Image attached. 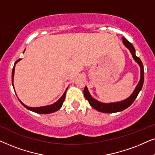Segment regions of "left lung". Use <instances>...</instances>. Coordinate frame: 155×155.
Segmentation results:
<instances>
[{
  "label": "left lung",
  "instance_id": "obj_1",
  "mask_svg": "<svg viewBox=\"0 0 155 155\" xmlns=\"http://www.w3.org/2000/svg\"><path fill=\"white\" fill-rule=\"evenodd\" d=\"M123 43L127 49H129V51H130L133 58L134 59L136 62L138 64V65L140 67V81L138 82L137 85L136 86V87L130 96L128 98H127L125 100L121 101H117V102H113V103H102L101 101H98V100L95 99L90 94L89 91H88V88L86 87L84 89V96L86 100L88 101L91 106L93 107L94 109H96L99 112L102 113H117L120 112V111L124 110L125 109L132 105V104L134 102V101L135 100V98H137L138 94H139L140 91H141L142 86H143L144 83V67L142 62L140 60L139 57H137L135 55V49L134 48L133 45L131 44L129 41H127L125 38H122Z\"/></svg>",
  "mask_w": 155,
  "mask_h": 155
}]
</instances>
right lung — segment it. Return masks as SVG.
<instances>
[{"mask_svg": "<svg viewBox=\"0 0 155 155\" xmlns=\"http://www.w3.org/2000/svg\"><path fill=\"white\" fill-rule=\"evenodd\" d=\"M25 50L23 51V53L25 52ZM21 60V59H18L15 61V64H14V67H13V71H12V83H13V86L14 87V85H13V79H14V74H15V64H17L18 61ZM68 89V87L66 91L64 93L62 96L57 101H56L55 103H54V104H51V105H48V106H40V107H29L28 106H26V105H25L23 103H22L21 101L20 100L19 98V101L21 103V104L25 108H26L27 109H28V110H30L31 111H33V112L35 113H39V114H49V113H54V112H56L58 110H59L61 108V106H62V104H63V102L65 100V96H66V93H67V91ZM15 90V89H14Z\"/></svg>", "mask_w": 155, "mask_h": 155, "instance_id": "add662e5", "label": "right lung"}]
</instances>
